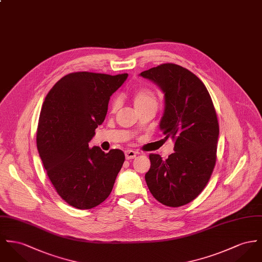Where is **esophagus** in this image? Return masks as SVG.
<instances>
[{"instance_id": "34e87169", "label": "esophagus", "mask_w": 262, "mask_h": 262, "mask_svg": "<svg viewBox=\"0 0 262 262\" xmlns=\"http://www.w3.org/2000/svg\"><path fill=\"white\" fill-rule=\"evenodd\" d=\"M124 155H125V159L126 160H133L137 157L138 152L135 151V150H132V149H127L124 151Z\"/></svg>"}]
</instances>
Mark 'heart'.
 I'll return each mask as SVG.
<instances>
[{
  "mask_svg": "<svg viewBox=\"0 0 262 262\" xmlns=\"http://www.w3.org/2000/svg\"><path fill=\"white\" fill-rule=\"evenodd\" d=\"M133 99L137 110H140L148 105H157V96L155 92L146 86H140L136 89L133 94ZM120 103H121V100L119 98H116L111 105L112 111L116 112L119 108Z\"/></svg>",
  "mask_w": 262,
  "mask_h": 262,
  "instance_id": "1",
  "label": "heart"
}]
</instances>
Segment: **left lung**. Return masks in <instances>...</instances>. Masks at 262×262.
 Here are the masks:
<instances>
[{"label": "left lung", "instance_id": "1", "mask_svg": "<svg viewBox=\"0 0 262 262\" xmlns=\"http://www.w3.org/2000/svg\"><path fill=\"white\" fill-rule=\"evenodd\" d=\"M164 93L160 128L174 141V152L162 160L150 154L145 181L154 198L179 207L196 199L216 162L220 125L212 100L194 74L176 63H162L141 73Z\"/></svg>", "mask_w": 262, "mask_h": 262}]
</instances>
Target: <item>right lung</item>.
<instances>
[{"label":"right lung","mask_w":262,"mask_h":262,"mask_svg":"<svg viewBox=\"0 0 262 262\" xmlns=\"http://www.w3.org/2000/svg\"><path fill=\"white\" fill-rule=\"evenodd\" d=\"M127 76L71 73L42 103L37 132L40 160L58 194L78 209H91L108 198L124 161L121 149L105 154L99 146L90 148L89 142Z\"/></svg>","instance_id":"obj_1"}]
</instances>
